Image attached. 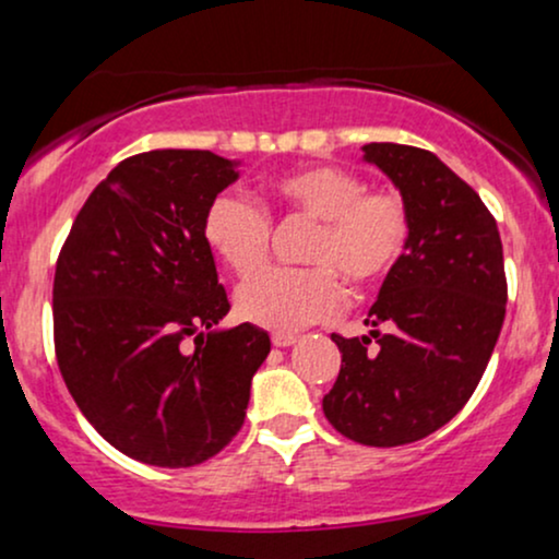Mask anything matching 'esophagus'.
Segmentation results:
<instances>
[{
	"label": "esophagus",
	"mask_w": 559,
	"mask_h": 559,
	"mask_svg": "<svg viewBox=\"0 0 559 559\" xmlns=\"http://www.w3.org/2000/svg\"><path fill=\"white\" fill-rule=\"evenodd\" d=\"M273 346H292V344H297V336H294V333H273Z\"/></svg>",
	"instance_id": "obj_1"
}]
</instances>
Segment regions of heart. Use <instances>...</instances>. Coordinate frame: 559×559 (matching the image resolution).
Returning <instances> with one entry per match:
<instances>
[{"mask_svg":"<svg viewBox=\"0 0 559 559\" xmlns=\"http://www.w3.org/2000/svg\"><path fill=\"white\" fill-rule=\"evenodd\" d=\"M267 210L312 221L301 247L310 267H273L243 281L236 312L260 329L292 333L329 320L342 286L365 288L400 265L413 236L407 202L389 189L368 191L360 173L338 165L288 170L267 189ZM273 223L252 199L223 191L202 215V239L228 271L252 275L271 247Z\"/></svg>","mask_w":559,"mask_h":559,"instance_id":"obj_1","label":"heart"}]
</instances>
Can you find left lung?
I'll return each instance as SVG.
<instances>
[{"label":"left lung","instance_id":"left-lung-1","mask_svg":"<svg viewBox=\"0 0 559 559\" xmlns=\"http://www.w3.org/2000/svg\"><path fill=\"white\" fill-rule=\"evenodd\" d=\"M362 150L407 202L413 236L370 307V336L331 333L342 370L323 413L357 444L402 447L447 426L489 365L507 307L502 239L476 189L433 152L391 141Z\"/></svg>","mask_w":559,"mask_h":559}]
</instances>
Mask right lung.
Here are the masks:
<instances>
[{"label": "right lung", "mask_w": 559, "mask_h": 559, "mask_svg": "<svg viewBox=\"0 0 559 559\" xmlns=\"http://www.w3.org/2000/svg\"><path fill=\"white\" fill-rule=\"evenodd\" d=\"M236 176L204 150L128 157L86 199L57 258L62 381L96 431L139 463L191 467L226 449L271 352L249 323L199 333L230 310L202 215ZM186 335L198 336L191 356Z\"/></svg>", "instance_id": "add662e5"}]
</instances>
